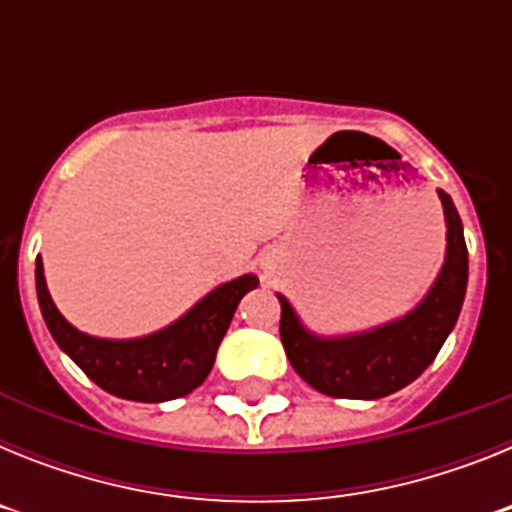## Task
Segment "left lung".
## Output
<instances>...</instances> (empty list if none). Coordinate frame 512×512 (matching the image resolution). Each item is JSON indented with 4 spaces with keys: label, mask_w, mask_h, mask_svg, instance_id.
<instances>
[{
    "label": "left lung",
    "mask_w": 512,
    "mask_h": 512,
    "mask_svg": "<svg viewBox=\"0 0 512 512\" xmlns=\"http://www.w3.org/2000/svg\"><path fill=\"white\" fill-rule=\"evenodd\" d=\"M446 217V259L428 295L408 315L351 336H315L297 318L295 307L279 297V336L289 364L310 387L330 397L377 400L408 387L431 366L454 330L467 295L469 253L454 202L438 189Z\"/></svg>",
    "instance_id": "8db88e82"
}]
</instances>
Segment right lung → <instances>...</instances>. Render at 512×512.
<instances>
[{
    "mask_svg": "<svg viewBox=\"0 0 512 512\" xmlns=\"http://www.w3.org/2000/svg\"><path fill=\"white\" fill-rule=\"evenodd\" d=\"M35 287L51 336L94 384L122 400L166 402L189 395L205 382L235 307L246 292L259 287V279L243 274L220 284L169 328L128 341L94 338L63 318L45 287L40 256L35 261Z\"/></svg>",
    "mask_w": 512,
    "mask_h": 512,
    "instance_id": "obj_1",
    "label": "right lung"
}]
</instances>
